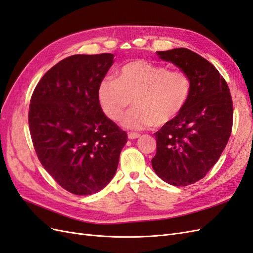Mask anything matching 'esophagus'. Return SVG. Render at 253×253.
I'll use <instances>...</instances> for the list:
<instances>
[{"instance_id":"obj_1","label":"esophagus","mask_w":253,"mask_h":253,"mask_svg":"<svg viewBox=\"0 0 253 253\" xmlns=\"http://www.w3.org/2000/svg\"><path fill=\"white\" fill-rule=\"evenodd\" d=\"M128 138L130 139V140L138 139V138H140V133H136V132H129V133H128Z\"/></svg>"}]
</instances>
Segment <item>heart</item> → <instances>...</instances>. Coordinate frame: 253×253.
I'll use <instances>...</instances> for the list:
<instances>
[{
    "label": "heart",
    "instance_id": "b5f03b06",
    "mask_svg": "<svg viewBox=\"0 0 253 253\" xmlns=\"http://www.w3.org/2000/svg\"><path fill=\"white\" fill-rule=\"evenodd\" d=\"M191 81L182 71H169L145 60H133L119 71L117 79L99 84L97 97L108 118L119 121L133 99L123 126L145 129L164 125L182 111L189 100Z\"/></svg>",
    "mask_w": 253,
    "mask_h": 253
}]
</instances>
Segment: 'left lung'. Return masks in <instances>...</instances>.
<instances>
[{"mask_svg": "<svg viewBox=\"0 0 253 253\" xmlns=\"http://www.w3.org/2000/svg\"><path fill=\"white\" fill-rule=\"evenodd\" d=\"M189 76L191 93L175 119L155 133L156 174L175 186L203 179L218 161L229 141L233 104L229 86L211 62L184 47L157 52Z\"/></svg>", "mask_w": 253, "mask_h": 253, "instance_id": "obj_1", "label": "left lung"}]
</instances>
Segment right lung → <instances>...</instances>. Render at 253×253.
I'll return each mask as SVG.
<instances>
[{
  "mask_svg": "<svg viewBox=\"0 0 253 253\" xmlns=\"http://www.w3.org/2000/svg\"><path fill=\"white\" fill-rule=\"evenodd\" d=\"M113 58L70 56L46 72L31 98L28 124L36 154L56 182L75 195L97 193L111 181L127 142L97 97Z\"/></svg>",
  "mask_w": 253,
  "mask_h": 253,
  "instance_id": "right-lung-1",
  "label": "right lung"
}]
</instances>
